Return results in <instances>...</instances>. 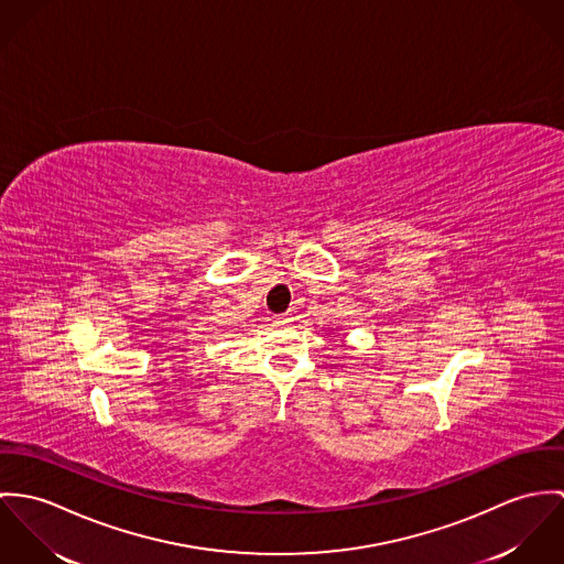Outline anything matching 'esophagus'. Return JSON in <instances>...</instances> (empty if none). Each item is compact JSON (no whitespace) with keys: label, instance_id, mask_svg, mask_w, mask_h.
Segmentation results:
<instances>
[{"label":"esophagus","instance_id":"obj_1","mask_svg":"<svg viewBox=\"0 0 564 564\" xmlns=\"http://www.w3.org/2000/svg\"><path fill=\"white\" fill-rule=\"evenodd\" d=\"M294 317H292V313H281V315H274V322L276 324H290Z\"/></svg>","mask_w":564,"mask_h":564}]
</instances>
